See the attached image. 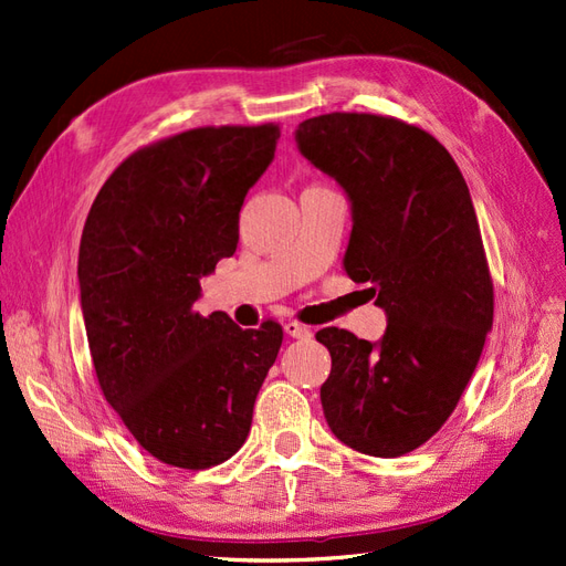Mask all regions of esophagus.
<instances>
[{
	"mask_svg": "<svg viewBox=\"0 0 566 566\" xmlns=\"http://www.w3.org/2000/svg\"><path fill=\"white\" fill-rule=\"evenodd\" d=\"M284 332H286L289 336H294V338H311V336H313L311 327H305V325H301V322H296V319H292V322H286V325H284Z\"/></svg>",
	"mask_w": 566,
	"mask_h": 566,
	"instance_id": "34e87169",
	"label": "esophagus"
}]
</instances>
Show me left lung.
I'll return each mask as SVG.
<instances>
[{
    "instance_id": "8db88e82",
    "label": "left lung",
    "mask_w": 566,
    "mask_h": 566,
    "mask_svg": "<svg viewBox=\"0 0 566 566\" xmlns=\"http://www.w3.org/2000/svg\"><path fill=\"white\" fill-rule=\"evenodd\" d=\"M301 154L353 208L344 270L386 311L379 344L325 327L332 355L319 398L348 448L400 458L453 415L493 327V280L464 177L422 127L377 113L303 120Z\"/></svg>"
}]
</instances>
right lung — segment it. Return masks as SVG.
I'll list each match as a JSON object with an SVG mask.
<instances>
[{"label":"right lung","mask_w":566,"mask_h":566,"mask_svg":"<svg viewBox=\"0 0 566 566\" xmlns=\"http://www.w3.org/2000/svg\"><path fill=\"white\" fill-rule=\"evenodd\" d=\"M277 139L265 123L151 142L111 172L85 220L77 280L96 379L135 441L180 470L244 446L282 346L274 319L241 329L193 311L199 280L237 251L241 203Z\"/></svg>","instance_id":"obj_1"}]
</instances>
